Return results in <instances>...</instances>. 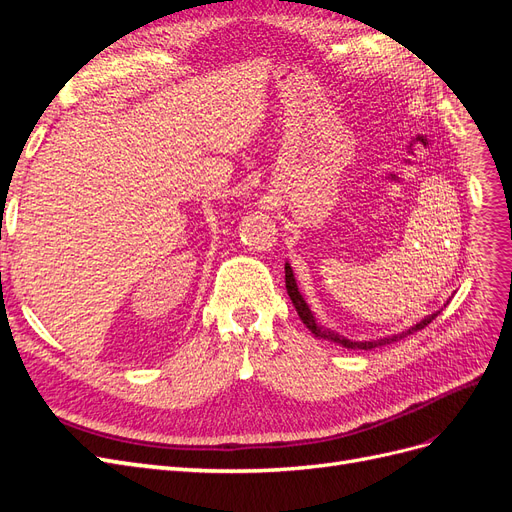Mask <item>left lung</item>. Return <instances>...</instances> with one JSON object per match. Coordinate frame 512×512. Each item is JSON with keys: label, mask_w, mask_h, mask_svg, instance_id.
I'll use <instances>...</instances> for the list:
<instances>
[{"label": "left lung", "mask_w": 512, "mask_h": 512, "mask_svg": "<svg viewBox=\"0 0 512 512\" xmlns=\"http://www.w3.org/2000/svg\"><path fill=\"white\" fill-rule=\"evenodd\" d=\"M286 290H288V297H290V301H292L294 309H297L299 318L303 320L305 327L314 333V337H318V339H327V342L339 344V346L350 348V350H374V348H380V346H386V344L399 342V339H404V337L412 335L414 331H421V329H425L427 324L440 314V312H433L431 316L423 318L421 322L414 324V327H410L408 331H401V333H397V335L380 337V339H369V342H352V339H348V337H344V335H339V333H335V331H331V329H327V327H322V324H318V322H316V318H314V314H312V309H309V305H307V303H305V299L301 297L299 286H297V280H294L292 267L288 265V262H286Z\"/></svg>", "instance_id": "left-lung-1"}]
</instances>
